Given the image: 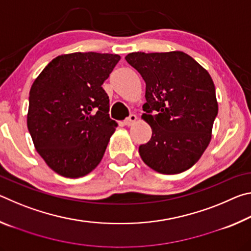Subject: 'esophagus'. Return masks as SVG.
Listing matches in <instances>:
<instances>
[{"label":"esophagus","mask_w":251,"mask_h":251,"mask_svg":"<svg viewBox=\"0 0 251 251\" xmlns=\"http://www.w3.org/2000/svg\"><path fill=\"white\" fill-rule=\"evenodd\" d=\"M136 121H137V117H136V115H130L128 118H126V120L124 121V124L126 126H131L134 123H136Z\"/></svg>","instance_id":"esophagus-1"}]
</instances>
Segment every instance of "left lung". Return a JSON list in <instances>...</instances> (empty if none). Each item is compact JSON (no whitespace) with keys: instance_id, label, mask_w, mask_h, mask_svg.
<instances>
[{"instance_id":"8db88e82","label":"left lung","mask_w":251,"mask_h":251,"mask_svg":"<svg viewBox=\"0 0 251 251\" xmlns=\"http://www.w3.org/2000/svg\"><path fill=\"white\" fill-rule=\"evenodd\" d=\"M125 59L146 84L142 118L151 138L139 146L143 161L166 175L187 171L209 145L218 114L211 76L180 50L129 53Z\"/></svg>"}]
</instances>
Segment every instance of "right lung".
<instances>
[{"label": "right lung", "instance_id": "1", "mask_svg": "<svg viewBox=\"0 0 251 251\" xmlns=\"http://www.w3.org/2000/svg\"><path fill=\"white\" fill-rule=\"evenodd\" d=\"M117 54H63L41 72L29 91L27 128L37 152L58 175L78 178L103 158L117 123L101 87Z\"/></svg>", "mask_w": 251, "mask_h": 251}]
</instances>
